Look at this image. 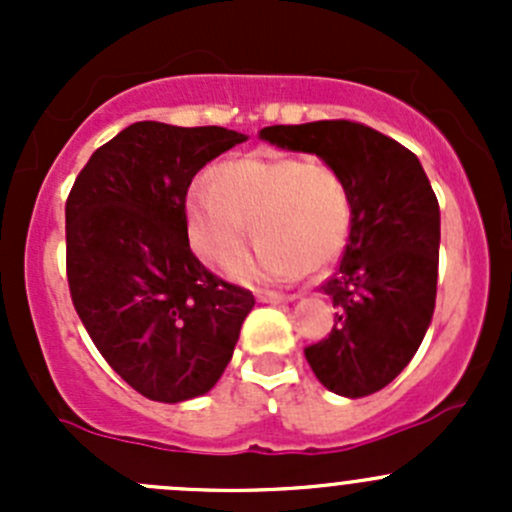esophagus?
Here are the masks:
<instances>
[{"mask_svg": "<svg viewBox=\"0 0 512 512\" xmlns=\"http://www.w3.org/2000/svg\"><path fill=\"white\" fill-rule=\"evenodd\" d=\"M257 299L265 304H280V302H294V294H282V292H257Z\"/></svg>", "mask_w": 512, "mask_h": 512, "instance_id": "obj_1", "label": "esophagus"}]
</instances>
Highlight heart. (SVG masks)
<instances>
[{"label":"heart","mask_w":512,"mask_h":512,"mask_svg":"<svg viewBox=\"0 0 512 512\" xmlns=\"http://www.w3.org/2000/svg\"><path fill=\"white\" fill-rule=\"evenodd\" d=\"M352 210V190L334 165L299 156H245L215 165L208 185H193L183 213L190 247L205 265H235L250 225L257 250L232 277L282 282L324 270L342 255Z\"/></svg>","instance_id":"b5f03b06"}]
</instances>
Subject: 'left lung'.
<instances>
[{"label":"left lung","instance_id":"8db88e82","mask_svg":"<svg viewBox=\"0 0 512 512\" xmlns=\"http://www.w3.org/2000/svg\"><path fill=\"white\" fill-rule=\"evenodd\" d=\"M260 138L314 153L347 178L352 230L339 270L319 287L337 309L334 327L304 356L334 394L381 391L414 359L436 307L441 210L421 160L352 121L267 126Z\"/></svg>","mask_w":512,"mask_h":512}]
</instances>
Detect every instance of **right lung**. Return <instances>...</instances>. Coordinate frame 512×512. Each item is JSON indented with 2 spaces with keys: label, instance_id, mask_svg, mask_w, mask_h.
Masks as SVG:
<instances>
[{
  "label": "right lung",
  "instance_id": "add662e5",
  "mask_svg": "<svg viewBox=\"0 0 512 512\" xmlns=\"http://www.w3.org/2000/svg\"><path fill=\"white\" fill-rule=\"evenodd\" d=\"M242 141L220 126L138 121L98 148L66 200L76 314L111 369L160 404L218 384L255 307L193 255L183 213L195 173Z\"/></svg>",
  "mask_w": 512,
  "mask_h": 512
}]
</instances>
